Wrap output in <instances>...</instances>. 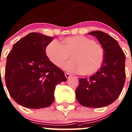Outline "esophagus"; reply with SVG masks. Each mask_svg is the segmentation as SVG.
Here are the masks:
<instances>
[{
	"label": "esophagus",
	"mask_w": 132,
	"mask_h": 132,
	"mask_svg": "<svg viewBox=\"0 0 132 132\" xmlns=\"http://www.w3.org/2000/svg\"><path fill=\"white\" fill-rule=\"evenodd\" d=\"M65 76H66V78L68 79V78H70V76H71V75H70V73H65Z\"/></svg>",
	"instance_id": "obj_1"
}]
</instances>
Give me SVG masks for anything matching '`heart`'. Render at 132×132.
I'll use <instances>...</instances> for the list:
<instances>
[{"mask_svg":"<svg viewBox=\"0 0 132 132\" xmlns=\"http://www.w3.org/2000/svg\"><path fill=\"white\" fill-rule=\"evenodd\" d=\"M62 45L53 40L45 48V53L50 62L60 68L71 55L72 60L64 65L65 70L89 76L102 67L104 53L102 47L88 37L74 36L64 38Z\"/></svg>","mask_w":132,"mask_h":132,"instance_id":"obj_1","label":"heart"}]
</instances>
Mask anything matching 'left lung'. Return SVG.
I'll list each match as a JSON object with an SVG mask.
<instances>
[{"label":"left lung","mask_w":132,"mask_h":132,"mask_svg":"<svg viewBox=\"0 0 132 132\" xmlns=\"http://www.w3.org/2000/svg\"><path fill=\"white\" fill-rule=\"evenodd\" d=\"M88 34L95 36L104 53L102 66L89 78H80L76 90L81 105L98 108L108 106L119 96L125 83V55L119 43L109 34L100 30Z\"/></svg>","instance_id":"left-lung-1"}]
</instances>
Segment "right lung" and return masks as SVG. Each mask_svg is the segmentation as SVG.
Masks as SVG:
<instances>
[{
	"label": "right lung",
	"mask_w": 132,
	"mask_h": 132,
	"mask_svg": "<svg viewBox=\"0 0 132 132\" xmlns=\"http://www.w3.org/2000/svg\"><path fill=\"white\" fill-rule=\"evenodd\" d=\"M53 38L31 32L13 45L7 56L5 81L11 97L29 109L47 108L55 100L56 85L66 81L62 70L53 64L45 48Z\"/></svg>",
	"instance_id": "add662e5"
}]
</instances>
